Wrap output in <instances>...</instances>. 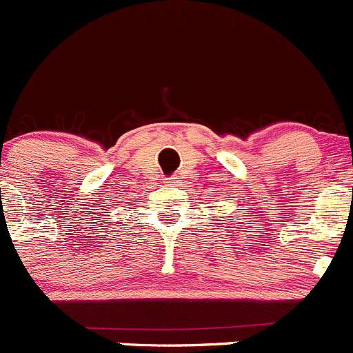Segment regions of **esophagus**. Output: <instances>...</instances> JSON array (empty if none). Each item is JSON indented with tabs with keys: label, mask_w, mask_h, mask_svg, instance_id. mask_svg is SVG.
Returning <instances> with one entry per match:
<instances>
[{
	"label": "esophagus",
	"mask_w": 353,
	"mask_h": 353,
	"mask_svg": "<svg viewBox=\"0 0 353 353\" xmlns=\"http://www.w3.org/2000/svg\"><path fill=\"white\" fill-rule=\"evenodd\" d=\"M172 179H174V177H172Z\"/></svg>",
	"instance_id": "obj_1"
}]
</instances>
